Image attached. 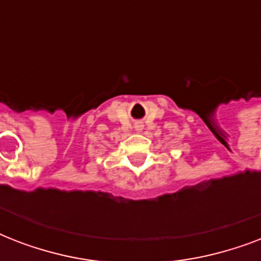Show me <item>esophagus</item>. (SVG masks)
Masks as SVG:
<instances>
[{"instance_id":"34e87169","label":"esophagus","mask_w":261,"mask_h":261,"mask_svg":"<svg viewBox=\"0 0 261 261\" xmlns=\"http://www.w3.org/2000/svg\"><path fill=\"white\" fill-rule=\"evenodd\" d=\"M142 130H143L142 124H139V123H138V124H135V131H138V133H141V131H142Z\"/></svg>"}]
</instances>
